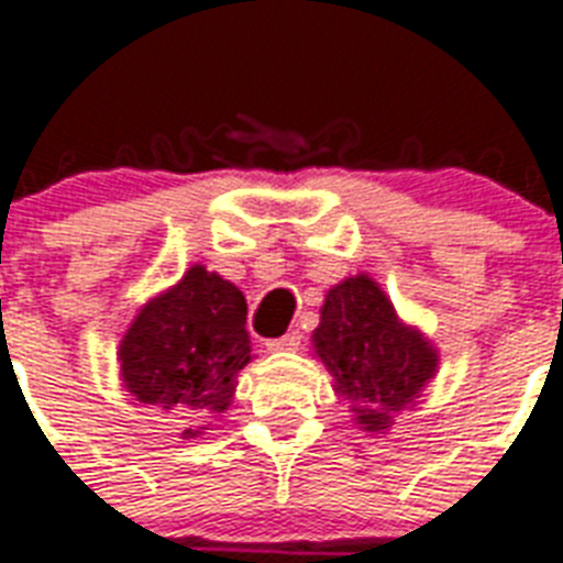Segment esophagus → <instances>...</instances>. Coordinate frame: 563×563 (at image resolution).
I'll return each instance as SVG.
<instances>
[{
  "label": "esophagus",
  "mask_w": 563,
  "mask_h": 563,
  "mask_svg": "<svg viewBox=\"0 0 563 563\" xmlns=\"http://www.w3.org/2000/svg\"><path fill=\"white\" fill-rule=\"evenodd\" d=\"M265 347H268V351H298L300 333L298 330H289V333L280 335V339H268V342H265Z\"/></svg>",
  "instance_id": "1"
}]
</instances>
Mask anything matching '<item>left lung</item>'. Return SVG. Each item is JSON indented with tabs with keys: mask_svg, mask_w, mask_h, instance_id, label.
<instances>
[{
	"mask_svg": "<svg viewBox=\"0 0 563 563\" xmlns=\"http://www.w3.org/2000/svg\"><path fill=\"white\" fill-rule=\"evenodd\" d=\"M312 342L368 432L388 427L435 376L432 344L397 321L391 300L365 274L330 289Z\"/></svg>",
	"mask_w": 563,
	"mask_h": 563,
	"instance_id": "obj_1",
	"label": "left lung"
}]
</instances>
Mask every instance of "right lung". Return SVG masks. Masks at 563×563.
I'll list each match as a JSON object with an SVG mask.
<instances>
[{"mask_svg":"<svg viewBox=\"0 0 563 563\" xmlns=\"http://www.w3.org/2000/svg\"><path fill=\"white\" fill-rule=\"evenodd\" d=\"M245 316V295L195 265L128 327L119 347L122 383L148 406L219 418L233 400L236 374L251 362Z\"/></svg>","mask_w":563,"mask_h":563,"instance_id":"add662e5","label":"right lung"}]
</instances>
